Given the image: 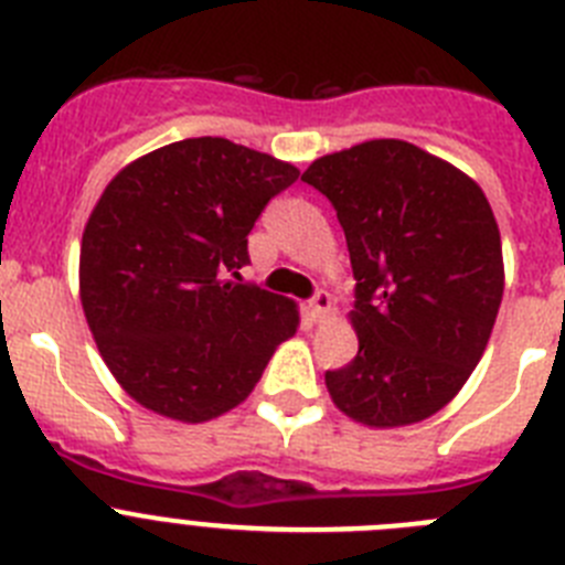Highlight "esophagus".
I'll list each match as a JSON object with an SVG mask.
<instances>
[{
	"mask_svg": "<svg viewBox=\"0 0 565 565\" xmlns=\"http://www.w3.org/2000/svg\"><path fill=\"white\" fill-rule=\"evenodd\" d=\"M328 311H331V294L328 291L313 294L311 302H308V317H311V322H322V319L328 317Z\"/></svg>",
	"mask_w": 565,
	"mask_h": 565,
	"instance_id": "34e87169",
	"label": "esophagus"
}]
</instances>
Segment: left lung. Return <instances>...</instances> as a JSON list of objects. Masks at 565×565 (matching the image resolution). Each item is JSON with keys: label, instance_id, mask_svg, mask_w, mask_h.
<instances>
[{"label": "left lung", "instance_id": "left-lung-1", "mask_svg": "<svg viewBox=\"0 0 565 565\" xmlns=\"http://www.w3.org/2000/svg\"><path fill=\"white\" fill-rule=\"evenodd\" d=\"M302 181L337 209L356 279L359 353L326 373L333 404L367 427L430 418L476 371L501 308V234L481 186L396 138L326 154Z\"/></svg>", "mask_w": 565, "mask_h": 565}]
</instances>
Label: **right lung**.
<instances>
[{"label": "right lung", "mask_w": 565, "mask_h": 565, "mask_svg": "<svg viewBox=\"0 0 565 565\" xmlns=\"http://www.w3.org/2000/svg\"><path fill=\"white\" fill-rule=\"evenodd\" d=\"M297 178L226 138H186L104 189L82 237V306L107 367L147 411L217 418L297 331L291 299L239 282L248 232Z\"/></svg>", "instance_id": "add662e5"}]
</instances>
